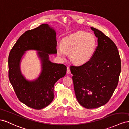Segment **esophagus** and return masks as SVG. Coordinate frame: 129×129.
<instances>
[{
    "mask_svg": "<svg viewBox=\"0 0 129 129\" xmlns=\"http://www.w3.org/2000/svg\"><path fill=\"white\" fill-rule=\"evenodd\" d=\"M67 74H70L71 73V70H70V68H69V67H67Z\"/></svg>",
    "mask_w": 129,
    "mask_h": 129,
    "instance_id": "34e87169",
    "label": "esophagus"
}]
</instances>
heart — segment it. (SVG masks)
<instances>
[{
  "mask_svg": "<svg viewBox=\"0 0 129 129\" xmlns=\"http://www.w3.org/2000/svg\"><path fill=\"white\" fill-rule=\"evenodd\" d=\"M96 43L94 35L79 31L62 40V47L57 48V53L62 58H65L67 54H70L71 60L74 63L84 64L92 57Z\"/></svg>",
  "mask_w": 129,
  "mask_h": 129,
  "instance_id": "obj_1",
  "label": "heart"
}]
</instances>
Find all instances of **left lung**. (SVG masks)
I'll list each match as a JSON object with an SVG mask.
<instances>
[{
	"mask_svg": "<svg viewBox=\"0 0 129 129\" xmlns=\"http://www.w3.org/2000/svg\"><path fill=\"white\" fill-rule=\"evenodd\" d=\"M98 38V46L90 60L71 68L76 98L86 109L106 104L115 90L121 72V60L116 45L109 37L90 27Z\"/></svg>",
	"mask_w": 129,
	"mask_h": 129,
	"instance_id": "1",
	"label": "left lung"
}]
</instances>
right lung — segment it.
I'll return each instance as SVG.
<instances>
[{
  "label": "right lung",
  "mask_w": 129,
  "mask_h": 129,
  "mask_svg": "<svg viewBox=\"0 0 129 129\" xmlns=\"http://www.w3.org/2000/svg\"><path fill=\"white\" fill-rule=\"evenodd\" d=\"M56 33L47 24L28 30L17 41L8 58L9 78L18 99L26 106L41 110L52 102L54 87L58 79L66 75L67 67L63 64L49 61V55L57 53ZM29 50L41 51L42 71L35 81H28L20 72V63L25 52Z\"/></svg>",
  "instance_id": "add662e5"
}]
</instances>
